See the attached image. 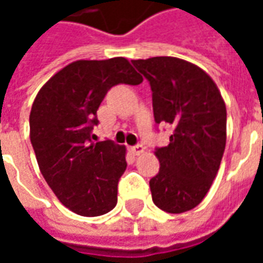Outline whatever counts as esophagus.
Here are the masks:
<instances>
[{"label": "esophagus", "mask_w": 263, "mask_h": 263, "mask_svg": "<svg viewBox=\"0 0 263 263\" xmlns=\"http://www.w3.org/2000/svg\"><path fill=\"white\" fill-rule=\"evenodd\" d=\"M131 152L134 155H141L145 152V148H143L142 145H135V146H132Z\"/></svg>", "instance_id": "1"}]
</instances>
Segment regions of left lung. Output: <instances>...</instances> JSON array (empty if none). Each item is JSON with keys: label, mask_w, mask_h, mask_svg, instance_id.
Masks as SVG:
<instances>
[{"label": "left lung", "mask_w": 263, "mask_h": 263, "mask_svg": "<svg viewBox=\"0 0 263 263\" xmlns=\"http://www.w3.org/2000/svg\"><path fill=\"white\" fill-rule=\"evenodd\" d=\"M149 81L156 124H171L169 145L156 148L159 173L151 179L154 203L180 214L203 201L220 169L227 141V108L213 79L172 56L132 60Z\"/></svg>", "instance_id": "1"}]
</instances>
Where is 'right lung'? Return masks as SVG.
<instances>
[{"label":"right lung","instance_id":"1","mask_svg":"<svg viewBox=\"0 0 263 263\" xmlns=\"http://www.w3.org/2000/svg\"><path fill=\"white\" fill-rule=\"evenodd\" d=\"M142 80L125 58L77 60L52 76L32 104L29 137L41 173L76 214L97 217L117 205L126 149L111 141L94 143L91 131L109 88Z\"/></svg>","mask_w":263,"mask_h":263}]
</instances>
